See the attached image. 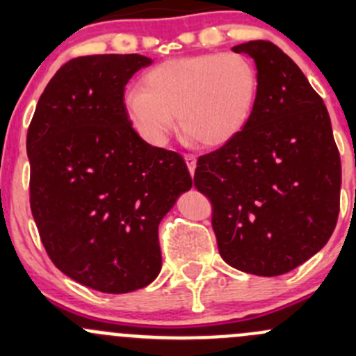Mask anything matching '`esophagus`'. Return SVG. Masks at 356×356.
<instances>
[{
  "label": "esophagus",
  "mask_w": 356,
  "mask_h": 356,
  "mask_svg": "<svg viewBox=\"0 0 356 356\" xmlns=\"http://www.w3.org/2000/svg\"><path fill=\"white\" fill-rule=\"evenodd\" d=\"M184 160H186V165H188L189 168V174L195 175V168H196V158L193 155H184Z\"/></svg>",
  "instance_id": "1"
}]
</instances>
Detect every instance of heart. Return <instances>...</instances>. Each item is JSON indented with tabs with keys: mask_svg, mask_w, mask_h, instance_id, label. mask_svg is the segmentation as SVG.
I'll use <instances>...</instances> for the list:
<instances>
[{
	"mask_svg": "<svg viewBox=\"0 0 356 356\" xmlns=\"http://www.w3.org/2000/svg\"><path fill=\"white\" fill-rule=\"evenodd\" d=\"M260 91L253 60L243 53H200L165 60L145 72L124 105L136 131L163 145L177 115L182 134L203 148H218L241 134Z\"/></svg>",
	"mask_w": 356,
	"mask_h": 356,
	"instance_id": "b5f03b06",
	"label": "heart"
}]
</instances>
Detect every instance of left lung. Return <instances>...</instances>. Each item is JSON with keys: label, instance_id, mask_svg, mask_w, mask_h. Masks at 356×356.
Returning a JSON list of instances; mask_svg holds the SVG:
<instances>
[{"label": "left lung", "instance_id": "left-lung-1", "mask_svg": "<svg viewBox=\"0 0 356 356\" xmlns=\"http://www.w3.org/2000/svg\"><path fill=\"white\" fill-rule=\"evenodd\" d=\"M232 51L254 60L258 102L241 134L198 158L195 186L211 201L225 264L274 277L331 238L339 213V152L324 102L282 49L250 41Z\"/></svg>", "mask_w": 356, "mask_h": 356}]
</instances>
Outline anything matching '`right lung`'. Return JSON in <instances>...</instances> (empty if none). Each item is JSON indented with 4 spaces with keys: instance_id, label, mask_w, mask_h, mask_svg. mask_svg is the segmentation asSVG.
Listing matches in <instances>:
<instances>
[{
    "instance_id": "right-lung-1",
    "label": "right lung",
    "mask_w": 356,
    "mask_h": 356,
    "mask_svg": "<svg viewBox=\"0 0 356 356\" xmlns=\"http://www.w3.org/2000/svg\"><path fill=\"white\" fill-rule=\"evenodd\" d=\"M153 60L91 55L60 68L27 132L31 210L46 253L79 284L122 294L160 274L158 224L193 186L175 152L148 145L124 105Z\"/></svg>"
}]
</instances>
